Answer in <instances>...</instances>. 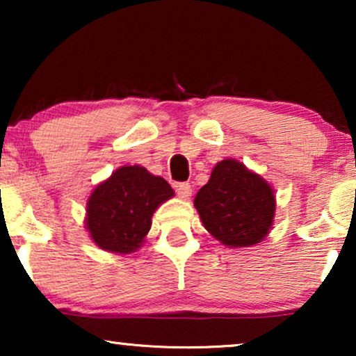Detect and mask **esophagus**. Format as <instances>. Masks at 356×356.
Instances as JSON below:
<instances>
[{"label":"esophagus","instance_id":"esophagus-1","mask_svg":"<svg viewBox=\"0 0 356 356\" xmlns=\"http://www.w3.org/2000/svg\"><path fill=\"white\" fill-rule=\"evenodd\" d=\"M175 188H177V193H178L179 197L188 199L189 196H191L193 189H191V184H189V183H178Z\"/></svg>","mask_w":356,"mask_h":356}]
</instances>
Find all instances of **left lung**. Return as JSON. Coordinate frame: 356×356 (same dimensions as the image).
Instances as JSON below:
<instances>
[{"label": "left lung", "mask_w": 356, "mask_h": 356, "mask_svg": "<svg viewBox=\"0 0 356 356\" xmlns=\"http://www.w3.org/2000/svg\"><path fill=\"white\" fill-rule=\"evenodd\" d=\"M206 230L230 248L259 243L272 227L274 191L259 175L233 159L218 162L194 199Z\"/></svg>", "instance_id": "8db88e82"}]
</instances>
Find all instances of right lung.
Segmentation results:
<instances>
[{
  "label": "right lung",
  "mask_w": 356,
  "mask_h": 356,
  "mask_svg": "<svg viewBox=\"0 0 356 356\" xmlns=\"http://www.w3.org/2000/svg\"><path fill=\"white\" fill-rule=\"evenodd\" d=\"M172 196L163 178L139 165L121 167L92 193L86 227L102 250L128 254L144 241L155 209Z\"/></svg>",
  "instance_id": "add662e5"
}]
</instances>
